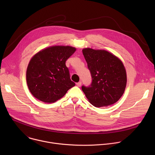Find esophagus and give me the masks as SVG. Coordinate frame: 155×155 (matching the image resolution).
<instances>
[{
	"label": "esophagus",
	"mask_w": 155,
	"mask_h": 155,
	"mask_svg": "<svg viewBox=\"0 0 155 155\" xmlns=\"http://www.w3.org/2000/svg\"><path fill=\"white\" fill-rule=\"evenodd\" d=\"M77 85L78 87H80L81 85V81H79V82L77 83Z\"/></svg>",
	"instance_id": "34e87169"
}]
</instances>
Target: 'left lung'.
Returning <instances> with one entry per match:
<instances>
[{
  "mask_svg": "<svg viewBox=\"0 0 155 155\" xmlns=\"http://www.w3.org/2000/svg\"><path fill=\"white\" fill-rule=\"evenodd\" d=\"M83 54L90 71V85L81 89L96 107L112 105L123 94L126 86V70L122 62L105 50L84 48Z\"/></svg>",
  "mask_w": 155,
  "mask_h": 155,
  "instance_id": "left-lung-1",
  "label": "left lung"
}]
</instances>
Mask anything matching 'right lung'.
<instances>
[{
	"label": "right lung",
	"mask_w": 155,
	"mask_h": 155,
	"mask_svg": "<svg viewBox=\"0 0 155 155\" xmlns=\"http://www.w3.org/2000/svg\"><path fill=\"white\" fill-rule=\"evenodd\" d=\"M76 51L69 46H54L43 50L31 59L26 81L31 94L37 99L53 103L75 85L70 78L67 61Z\"/></svg>",
	"instance_id": "add662e5"
}]
</instances>
